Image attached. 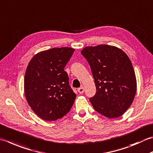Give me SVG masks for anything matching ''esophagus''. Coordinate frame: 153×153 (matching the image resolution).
I'll return each instance as SVG.
<instances>
[{"instance_id": "1", "label": "esophagus", "mask_w": 153, "mask_h": 153, "mask_svg": "<svg viewBox=\"0 0 153 153\" xmlns=\"http://www.w3.org/2000/svg\"><path fill=\"white\" fill-rule=\"evenodd\" d=\"M84 91H85V89H84V88H83V87H80L79 88H78L77 89V91H78L79 94H83V92H84Z\"/></svg>"}]
</instances>
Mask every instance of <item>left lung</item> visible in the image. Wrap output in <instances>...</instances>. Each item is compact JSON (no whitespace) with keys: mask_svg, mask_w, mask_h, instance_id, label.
Masks as SVG:
<instances>
[{"mask_svg":"<svg viewBox=\"0 0 153 153\" xmlns=\"http://www.w3.org/2000/svg\"><path fill=\"white\" fill-rule=\"evenodd\" d=\"M81 53L90 65L96 87V94L89 99L94 109L109 119L124 114L137 91L129 58L121 49L106 44L86 46Z\"/></svg>","mask_w":153,"mask_h":153,"instance_id":"1","label":"left lung"}]
</instances>
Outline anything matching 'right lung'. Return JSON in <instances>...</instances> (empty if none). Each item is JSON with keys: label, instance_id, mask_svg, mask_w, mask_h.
<instances>
[{"label": "right lung", "instance_id": "add662e5", "mask_svg": "<svg viewBox=\"0 0 153 153\" xmlns=\"http://www.w3.org/2000/svg\"><path fill=\"white\" fill-rule=\"evenodd\" d=\"M75 50L53 48L37 53L26 68L24 90L30 107L39 117L56 121L70 111L76 95L64 68Z\"/></svg>", "mask_w": 153, "mask_h": 153}]
</instances>
